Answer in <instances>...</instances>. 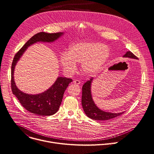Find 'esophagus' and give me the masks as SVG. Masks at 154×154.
<instances>
[{
    "label": "esophagus",
    "mask_w": 154,
    "mask_h": 154,
    "mask_svg": "<svg viewBox=\"0 0 154 154\" xmlns=\"http://www.w3.org/2000/svg\"><path fill=\"white\" fill-rule=\"evenodd\" d=\"M74 84L77 85H80V81L79 80H75L74 81Z\"/></svg>",
    "instance_id": "1"
}]
</instances>
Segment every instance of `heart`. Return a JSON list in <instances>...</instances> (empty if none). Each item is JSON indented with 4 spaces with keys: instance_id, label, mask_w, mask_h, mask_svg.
I'll list each match as a JSON object with an SVG mask.
<instances>
[{
    "instance_id": "1",
    "label": "heart",
    "mask_w": 154,
    "mask_h": 154,
    "mask_svg": "<svg viewBox=\"0 0 154 154\" xmlns=\"http://www.w3.org/2000/svg\"><path fill=\"white\" fill-rule=\"evenodd\" d=\"M109 57L108 48L97 42H82L69 48L68 53L60 57V63L66 71H75V63L82 64L83 71L87 74H93L102 69Z\"/></svg>"
}]
</instances>
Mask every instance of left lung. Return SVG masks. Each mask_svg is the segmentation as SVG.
<instances>
[{"label": "left lung", "instance_id": "left-lung-1", "mask_svg": "<svg viewBox=\"0 0 154 154\" xmlns=\"http://www.w3.org/2000/svg\"><path fill=\"white\" fill-rule=\"evenodd\" d=\"M123 57L138 59L137 57L130 51L126 53V54L123 55ZM93 79V77L91 78L90 80L87 81L82 87V105L85 114L89 118L95 120H107L122 115L123 112L117 114L107 112L101 110L96 106L92 99L91 92V84Z\"/></svg>", "mask_w": 154, "mask_h": 154}]
</instances>
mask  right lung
Here are the masks:
<instances>
[{"label":"right lung","mask_w":154,"mask_h":154,"mask_svg":"<svg viewBox=\"0 0 154 154\" xmlns=\"http://www.w3.org/2000/svg\"><path fill=\"white\" fill-rule=\"evenodd\" d=\"M63 32L46 33L41 32L32 36L14 57L11 71V87L12 93L17 97L22 106L30 112L40 116H49L57 112L61 104L64 93L72 79L59 77L54 84L47 91L38 94H29L20 91L16 86L14 80V70L15 66L26 51L30 45L37 42H52L57 40Z\"/></svg>","instance_id":"right-lung-1"}]
</instances>
